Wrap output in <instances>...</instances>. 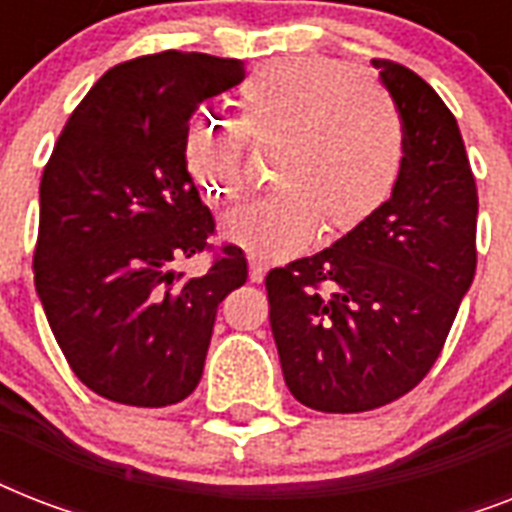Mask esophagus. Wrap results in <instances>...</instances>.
I'll return each mask as SVG.
<instances>
[{
    "label": "esophagus",
    "instance_id": "esophagus-1",
    "mask_svg": "<svg viewBox=\"0 0 512 512\" xmlns=\"http://www.w3.org/2000/svg\"><path fill=\"white\" fill-rule=\"evenodd\" d=\"M265 271H268V265L263 260H257V257H249V281L252 284H260L265 279Z\"/></svg>",
    "mask_w": 512,
    "mask_h": 512
}]
</instances>
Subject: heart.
I'll return each mask as SVG.
<instances>
[{
  "instance_id": "obj_1",
  "label": "heart",
  "mask_w": 512,
  "mask_h": 512,
  "mask_svg": "<svg viewBox=\"0 0 512 512\" xmlns=\"http://www.w3.org/2000/svg\"><path fill=\"white\" fill-rule=\"evenodd\" d=\"M241 119L196 116L183 156L217 204L247 196V143L276 151L268 199L223 220V236L260 260L287 257L316 231L342 236L369 223L401 185L406 127L380 84L345 60L300 55L241 87Z\"/></svg>"
}]
</instances>
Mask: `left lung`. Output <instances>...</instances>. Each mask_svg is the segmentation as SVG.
<instances>
[{
  "label": "left lung",
  "instance_id": "1",
  "mask_svg": "<svg viewBox=\"0 0 512 512\" xmlns=\"http://www.w3.org/2000/svg\"><path fill=\"white\" fill-rule=\"evenodd\" d=\"M372 66L406 127L398 191L329 249L265 276L287 388L319 412H369L417 388L476 276L478 188L457 119L412 68Z\"/></svg>",
  "mask_w": 512,
  "mask_h": 512
}]
</instances>
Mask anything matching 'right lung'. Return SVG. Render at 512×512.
<instances>
[{"label":"right lung","instance_id":"obj_1","mask_svg":"<svg viewBox=\"0 0 512 512\" xmlns=\"http://www.w3.org/2000/svg\"><path fill=\"white\" fill-rule=\"evenodd\" d=\"M244 79V63L164 50L100 76L60 132L39 185L34 284L68 366L98 396L170 406L204 372L217 305L247 257L215 244L185 167L188 119ZM207 251L199 280L180 259Z\"/></svg>","mask_w":512,"mask_h":512}]
</instances>
